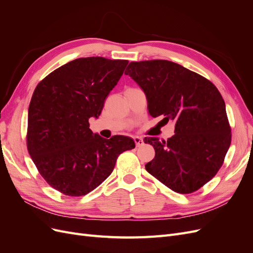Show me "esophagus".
<instances>
[{
  "mask_svg": "<svg viewBox=\"0 0 253 253\" xmlns=\"http://www.w3.org/2000/svg\"><path fill=\"white\" fill-rule=\"evenodd\" d=\"M134 141H135V143H136V147H137V148H139V147H141V145H143V140H142V138H140V137H138V136H135V137H134Z\"/></svg>",
  "mask_w": 253,
  "mask_h": 253,
  "instance_id": "esophagus-1",
  "label": "esophagus"
}]
</instances>
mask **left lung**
I'll list each match as a JSON object with an SVG mask.
<instances>
[{
    "label": "left lung",
    "mask_w": 253,
    "mask_h": 253,
    "mask_svg": "<svg viewBox=\"0 0 253 253\" xmlns=\"http://www.w3.org/2000/svg\"><path fill=\"white\" fill-rule=\"evenodd\" d=\"M125 74L143 89L152 117L175 124L168 140L143 139L155 150L145 170L174 192H195L216 175L230 147L223 97L211 81L171 61L131 62Z\"/></svg>",
    "instance_id": "8db88e82"
}]
</instances>
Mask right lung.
I'll return each mask as SVG.
<instances>
[{
	"mask_svg": "<svg viewBox=\"0 0 253 253\" xmlns=\"http://www.w3.org/2000/svg\"><path fill=\"white\" fill-rule=\"evenodd\" d=\"M127 60L79 58L47 75L35 88L28 109L27 150L49 186L82 196L109 177L122 152L135 148L126 136L94 134L98 118Z\"/></svg>",
	"mask_w": 253,
	"mask_h": 253,
	"instance_id": "right-lung-1",
	"label": "right lung"
}]
</instances>
